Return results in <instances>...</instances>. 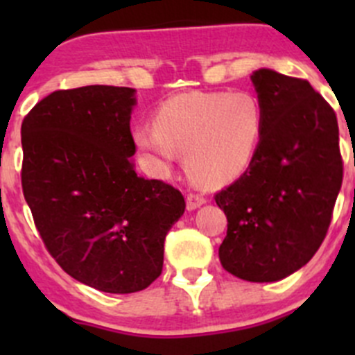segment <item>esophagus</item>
I'll use <instances>...</instances> for the list:
<instances>
[{
  "label": "esophagus",
  "instance_id": "obj_1",
  "mask_svg": "<svg viewBox=\"0 0 355 355\" xmlns=\"http://www.w3.org/2000/svg\"><path fill=\"white\" fill-rule=\"evenodd\" d=\"M204 202H206V198H204L202 194H196V192L187 194V209H198V207L202 206Z\"/></svg>",
  "mask_w": 355,
  "mask_h": 355
}]
</instances>
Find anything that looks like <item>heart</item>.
<instances>
[{"mask_svg": "<svg viewBox=\"0 0 355 355\" xmlns=\"http://www.w3.org/2000/svg\"><path fill=\"white\" fill-rule=\"evenodd\" d=\"M263 130V111L249 92L192 91L166 99L155 127L135 132V142L159 166L185 155L187 171L202 185L234 180L252 159Z\"/></svg>", "mask_w": 355, "mask_h": 355, "instance_id": "b5f03b06", "label": "heart"}]
</instances>
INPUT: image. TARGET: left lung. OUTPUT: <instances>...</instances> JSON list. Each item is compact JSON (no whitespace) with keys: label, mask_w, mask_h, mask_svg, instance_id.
<instances>
[{"label":"left lung","mask_w":355,"mask_h":355,"mask_svg":"<svg viewBox=\"0 0 355 355\" xmlns=\"http://www.w3.org/2000/svg\"><path fill=\"white\" fill-rule=\"evenodd\" d=\"M263 130L249 166L214 194L228 221L221 266L245 282H277L309 263L342 187L338 121L304 78L254 71Z\"/></svg>","instance_id":"obj_1"}]
</instances>
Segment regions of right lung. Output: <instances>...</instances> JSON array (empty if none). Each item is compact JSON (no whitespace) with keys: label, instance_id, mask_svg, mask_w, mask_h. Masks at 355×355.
Segmentation results:
<instances>
[{"label":"right lung","instance_id":"obj_1","mask_svg":"<svg viewBox=\"0 0 355 355\" xmlns=\"http://www.w3.org/2000/svg\"><path fill=\"white\" fill-rule=\"evenodd\" d=\"M134 89L55 91L22 121V191L48 252L75 280L110 293L148 288L185 199L139 177L130 156Z\"/></svg>","mask_w":355,"mask_h":355}]
</instances>
